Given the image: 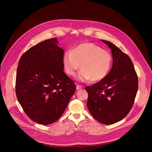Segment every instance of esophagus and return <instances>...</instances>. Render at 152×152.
Segmentation results:
<instances>
[{"mask_svg": "<svg viewBox=\"0 0 152 152\" xmlns=\"http://www.w3.org/2000/svg\"><path fill=\"white\" fill-rule=\"evenodd\" d=\"M76 88H77V90H79V89H82V88H83V87L81 86L80 85L77 84V86H76Z\"/></svg>", "mask_w": 152, "mask_h": 152, "instance_id": "1", "label": "esophagus"}]
</instances>
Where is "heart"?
I'll return each instance as SVG.
<instances>
[{
  "label": "heart",
  "mask_w": 152,
  "mask_h": 152,
  "mask_svg": "<svg viewBox=\"0 0 152 152\" xmlns=\"http://www.w3.org/2000/svg\"><path fill=\"white\" fill-rule=\"evenodd\" d=\"M112 56L107 50L93 43L82 44L66 53L63 58L64 69L68 75L74 76L79 70L81 80H102L107 76L112 65Z\"/></svg>",
  "instance_id": "b5f03b06"
}]
</instances>
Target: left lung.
Returning <instances> with one entry per match:
<instances>
[{
	"label": "left lung",
	"mask_w": 152,
	"mask_h": 152,
	"mask_svg": "<svg viewBox=\"0 0 152 152\" xmlns=\"http://www.w3.org/2000/svg\"><path fill=\"white\" fill-rule=\"evenodd\" d=\"M102 41L112 50L113 65L104 79L86 87L87 106L96 121L110 125L122 120L130 112L138 89V79L128 55L112 42Z\"/></svg>",
	"instance_id": "left-lung-1"
}]
</instances>
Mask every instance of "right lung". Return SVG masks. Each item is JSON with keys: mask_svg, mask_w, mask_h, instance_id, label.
I'll list each match as a JSON object with an SVG mask.
<instances>
[{"mask_svg": "<svg viewBox=\"0 0 152 152\" xmlns=\"http://www.w3.org/2000/svg\"><path fill=\"white\" fill-rule=\"evenodd\" d=\"M56 38L45 40L22 55L17 68L16 94L33 121L49 125L61 117L76 86L64 72V49Z\"/></svg>", "mask_w": 152, "mask_h": 152, "instance_id": "add662e5", "label": "right lung"}]
</instances>
